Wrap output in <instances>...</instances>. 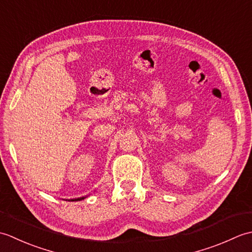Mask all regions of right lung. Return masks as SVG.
Returning <instances> with one entry per match:
<instances>
[{
    "mask_svg": "<svg viewBox=\"0 0 252 252\" xmlns=\"http://www.w3.org/2000/svg\"><path fill=\"white\" fill-rule=\"evenodd\" d=\"M85 198V196L84 197H80V198H77V199H74V200H82V199H84Z\"/></svg>",
    "mask_w": 252,
    "mask_h": 252,
    "instance_id": "obj_1",
    "label": "right lung"
}]
</instances>
